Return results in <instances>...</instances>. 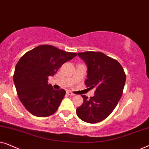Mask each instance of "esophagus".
Returning <instances> with one entry per match:
<instances>
[{
  "instance_id": "1",
  "label": "esophagus",
  "mask_w": 149,
  "mask_h": 149,
  "mask_svg": "<svg viewBox=\"0 0 149 149\" xmlns=\"http://www.w3.org/2000/svg\"><path fill=\"white\" fill-rule=\"evenodd\" d=\"M66 94H68V95H74V93H73L72 91H66Z\"/></svg>"
}]
</instances>
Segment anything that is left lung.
I'll use <instances>...</instances> for the list:
<instances>
[{"label": "left lung", "mask_w": 149, "mask_h": 149, "mask_svg": "<svg viewBox=\"0 0 149 149\" xmlns=\"http://www.w3.org/2000/svg\"><path fill=\"white\" fill-rule=\"evenodd\" d=\"M78 56L87 66L85 84L96 89L94 96L89 98L82 95L83 103L77 109V115L87 123H98L111 115L121 99L125 73L118 61L102 52L88 51L78 53Z\"/></svg>", "instance_id": "8db88e82"}]
</instances>
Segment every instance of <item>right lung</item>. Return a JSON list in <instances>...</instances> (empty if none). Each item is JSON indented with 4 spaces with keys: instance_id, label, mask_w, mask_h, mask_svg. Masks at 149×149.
I'll list each match as a JSON object with an SVG mask.
<instances>
[{
    "instance_id": "obj_1",
    "label": "right lung",
    "mask_w": 149,
    "mask_h": 149,
    "mask_svg": "<svg viewBox=\"0 0 149 149\" xmlns=\"http://www.w3.org/2000/svg\"><path fill=\"white\" fill-rule=\"evenodd\" d=\"M76 56V53L42 45L26 52L19 59L13 81L18 97L28 112L39 117L56 113L66 91L63 89L55 90L48 84V77L54 76L62 64Z\"/></svg>"
}]
</instances>
